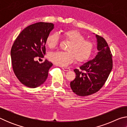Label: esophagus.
Masks as SVG:
<instances>
[{
  "mask_svg": "<svg viewBox=\"0 0 127 127\" xmlns=\"http://www.w3.org/2000/svg\"><path fill=\"white\" fill-rule=\"evenodd\" d=\"M62 69L64 71H69V70H70V69L68 67H62Z\"/></svg>",
  "mask_w": 127,
  "mask_h": 127,
  "instance_id": "34e87169",
  "label": "esophagus"
}]
</instances>
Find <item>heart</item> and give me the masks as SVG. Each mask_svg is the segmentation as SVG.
Returning <instances> with one entry per match:
<instances>
[{
	"label": "heart",
	"instance_id": "obj_1",
	"mask_svg": "<svg viewBox=\"0 0 127 127\" xmlns=\"http://www.w3.org/2000/svg\"><path fill=\"white\" fill-rule=\"evenodd\" d=\"M64 40L69 41L66 50L67 51H55L48 55L50 61L57 65L65 66L73 62L82 63L87 61L92 55L94 44L92 41L85 39V37L77 30L72 29L64 31L62 33ZM59 37L57 33L49 35L46 38L47 46L50 49H54L58 45Z\"/></svg>",
	"mask_w": 127,
	"mask_h": 127
}]
</instances>
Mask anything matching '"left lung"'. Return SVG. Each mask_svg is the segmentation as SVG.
Segmentation results:
<instances>
[{"label":"left lung","mask_w":127,"mask_h":127,"mask_svg":"<svg viewBox=\"0 0 127 127\" xmlns=\"http://www.w3.org/2000/svg\"><path fill=\"white\" fill-rule=\"evenodd\" d=\"M97 55L79 68L75 69L76 78L70 83L73 92L80 96L93 94L101 89L113 68L112 54L104 38L96 35Z\"/></svg>","instance_id":"8db88e82"}]
</instances>
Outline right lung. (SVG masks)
Wrapping results in <instances>:
<instances>
[{
	"instance_id": "obj_1",
	"label": "right lung",
	"mask_w": 127,
	"mask_h": 127,
	"mask_svg": "<svg viewBox=\"0 0 127 127\" xmlns=\"http://www.w3.org/2000/svg\"><path fill=\"white\" fill-rule=\"evenodd\" d=\"M53 29L51 23H34L25 28L13 44L10 51L13 70L18 80L26 86L36 88L48 78L53 64L47 60L40 63L34 59L44 57L46 38Z\"/></svg>"
}]
</instances>
